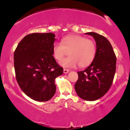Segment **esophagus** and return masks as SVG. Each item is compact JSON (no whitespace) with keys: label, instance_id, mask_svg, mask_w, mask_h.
<instances>
[{"label":"esophagus","instance_id":"1","mask_svg":"<svg viewBox=\"0 0 130 130\" xmlns=\"http://www.w3.org/2000/svg\"><path fill=\"white\" fill-rule=\"evenodd\" d=\"M69 72V70H67V69H64L63 70V73H64V74H67V73H68Z\"/></svg>","mask_w":130,"mask_h":130}]
</instances>
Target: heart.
Segmentation results:
<instances>
[{"mask_svg": "<svg viewBox=\"0 0 130 130\" xmlns=\"http://www.w3.org/2000/svg\"><path fill=\"white\" fill-rule=\"evenodd\" d=\"M95 52L93 41L78 35L67 36L62 39L61 44L56 43L53 47V55L57 60H60L69 53L70 56L59 63L65 68H74L77 64L80 67L88 66L93 61Z\"/></svg>", "mask_w": 130, "mask_h": 130, "instance_id": "heart-1", "label": "heart"}]
</instances>
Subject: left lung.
<instances>
[{"instance_id":"8db88e82","label":"left lung","mask_w":130,"mask_h":130,"mask_svg":"<svg viewBox=\"0 0 130 130\" xmlns=\"http://www.w3.org/2000/svg\"><path fill=\"white\" fill-rule=\"evenodd\" d=\"M93 37L96 52L91 64L77 72L74 86L77 95L86 101H94L106 94L111 86L116 69V57L111 44L106 37L94 32L85 33Z\"/></svg>"}]
</instances>
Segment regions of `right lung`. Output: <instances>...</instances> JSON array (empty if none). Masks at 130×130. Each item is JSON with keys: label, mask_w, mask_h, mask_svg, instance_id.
<instances>
[{"label": "right lung", "mask_w": 130, "mask_h": 130, "mask_svg": "<svg viewBox=\"0 0 130 130\" xmlns=\"http://www.w3.org/2000/svg\"><path fill=\"white\" fill-rule=\"evenodd\" d=\"M55 39L52 33L30 34L20 41L14 53L18 83L35 101L51 99L56 93L55 79L63 73L53 56Z\"/></svg>", "instance_id": "obj_1"}]
</instances>
